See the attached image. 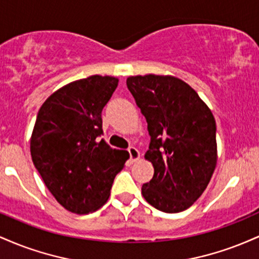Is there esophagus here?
<instances>
[{
    "mask_svg": "<svg viewBox=\"0 0 259 259\" xmlns=\"http://www.w3.org/2000/svg\"><path fill=\"white\" fill-rule=\"evenodd\" d=\"M127 152H129L130 160H132V162H136V160L140 159V152H139L138 148H135V147H129V150H127Z\"/></svg>",
    "mask_w": 259,
    "mask_h": 259,
    "instance_id": "1",
    "label": "esophagus"
}]
</instances>
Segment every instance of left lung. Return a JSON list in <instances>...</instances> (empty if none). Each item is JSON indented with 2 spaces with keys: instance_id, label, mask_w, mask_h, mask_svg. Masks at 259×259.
<instances>
[{
  "instance_id": "left-lung-1",
  "label": "left lung",
  "mask_w": 259,
  "mask_h": 259,
  "mask_svg": "<svg viewBox=\"0 0 259 259\" xmlns=\"http://www.w3.org/2000/svg\"><path fill=\"white\" fill-rule=\"evenodd\" d=\"M126 86L151 136L145 159L152 163L154 174L141 194L162 212H183L200 198L214 173L218 152L213 113L177 76H129Z\"/></svg>"
}]
</instances>
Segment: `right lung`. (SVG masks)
Instances as JSON below:
<instances>
[{
    "label": "right lung",
    "mask_w": 259,
    "mask_h": 259,
    "mask_svg": "<svg viewBox=\"0 0 259 259\" xmlns=\"http://www.w3.org/2000/svg\"><path fill=\"white\" fill-rule=\"evenodd\" d=\"M119 79L91 75L55 91L41 106L30 138L32 163L62 207L88 214L108 201L127 160L100 139L103 107Z\"/></svg>",
    "instance_id": "add662e5"
}]
</instances>
